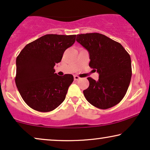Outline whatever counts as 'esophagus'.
<instances>
[{
    "label": "esophagus",
    "mask_w": 150,
    "mask_h": 150,
    "mask_svg": "<svg viewBox=\"0 0 150 150\" xmlns=\"http://www.w3.org/2000/svg\"><path fill=\"white\" fill-rule=\"evenodd\" d=\"M74 79L75 81H79V79H81V78H80L79 76L75 75V76H74Z\"/></svg>",
    "instance_id": "1"
}]
</instances>
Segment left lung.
Wrapping results in <instances>:
<instances>
[{
    "instance_id": "obj_1",
    "label": "left lung",
    "mask_w": 150,
    "mask_h": 150,
    "mask_svg": "<svg viewBox=\"0 0 150 150\" xmlns=\"http://www.w3.org/2000/svg\"><path fill=\"white\" fill-rule=\"evenodd\" d=\"M76 41L89 52V67L99 74L97 81L87 78L89 86L83 91L86 99L100 109L120 103L132 76L130 54L120 43L98 33L77 35Z\"/></svg>"
}]
</instances>
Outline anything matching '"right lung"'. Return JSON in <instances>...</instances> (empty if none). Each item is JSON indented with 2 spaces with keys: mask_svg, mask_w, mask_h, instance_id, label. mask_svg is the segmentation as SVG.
<instances>
[{
  "mask_svg": "<svg viewBox=\"0 0 150 150\" xmlns=\"http://www.w3.org/2000/svg\"><path fill=\"white\" fill-rule=\"evenodd\" d=\"M76 36L46 35L28 44L16 58V87L33 109L50 112L64 101L74 77L58 76L54 67L65 50L74 44Z\"/></svg>",
  "mask_w": 150,
  "mask_h": 150,
  "instance_id": "right-lung-1",
  "label": "right lung"
}]
</instances>
